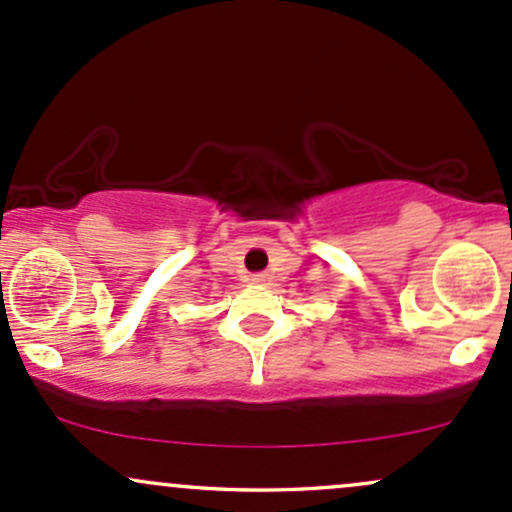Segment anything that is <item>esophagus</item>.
I'll use <instances>...</instances> for the list:
<instances>
[{"mask_svg": "<svg viewBox=\"0 0 512 512\" xmlns=\"http://www.w3.org/2000/svg\"><path fill=\"white\" fill-rule=\"evenodd\" d=\"M266 273H256V276H251L249 280H251V283H266Z\"/></svg>", "mask_w": 512, "mask_h": 512, "instance_id": "34e87169", "label": "esophagus"}]
</instances>
